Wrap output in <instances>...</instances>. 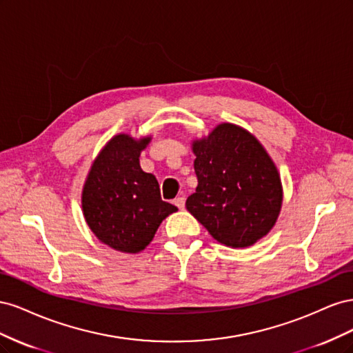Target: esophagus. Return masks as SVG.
I'll return each instance as SVG.
<instances>
[{"label":"esophagus","instance_id":"esophagus-1","mask_svg":"<svg viewBox=\"0 0 353 353\" xmlns=\"http://www.w3.org/2000/svg\"><path fill=\"white\" fill-rule=\"evenodd\" d=\"M174 205H175L178 209L183 210V209L185 208V197H184V196H179V197H176V199L174 200Z\"/></svg>","mask_w":353,"mask_h":353}]
</instances>
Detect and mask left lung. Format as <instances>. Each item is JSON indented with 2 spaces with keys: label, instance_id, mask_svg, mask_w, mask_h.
Masks as SVG:
<instances>
[{
  "label": "left lung",
  "instance_id": "obj_1",
  "mask_svg": "<svg viewBox=\"0 0 353 353\" xmlns=\"http://www.w3.org/2000/svg\"><path fill=\"white\" fill-rule=\"evenodd\" d=\"M196 193L185 208L210 236L228 248H249L280 216L283 184L274 160L258 138L223 122L193 140Z\"/></svg>",
  "mask_w": 353,
  "mask_h": 353
}]
</instances>
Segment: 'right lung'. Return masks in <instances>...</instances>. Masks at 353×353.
Instances as JSON below:
<instances>
[{"instance_id": "obj_1", "label": "right lung", "mask_w": 353, "mask_h": 353, "mask_svg": "<svg viewBox=\"0 0 353 353\" xmlns=\"http://www.w3.org/2000/svg\"><path fill=\"white\" fill-rule=\"evenodd\" d=\"M152 135L117 134L94 159L82 188L83 218L103 244L121 253L143 252L160 223L178 209L160 199L154 175L140 166Z\"/></svg>"}]
</instances>
